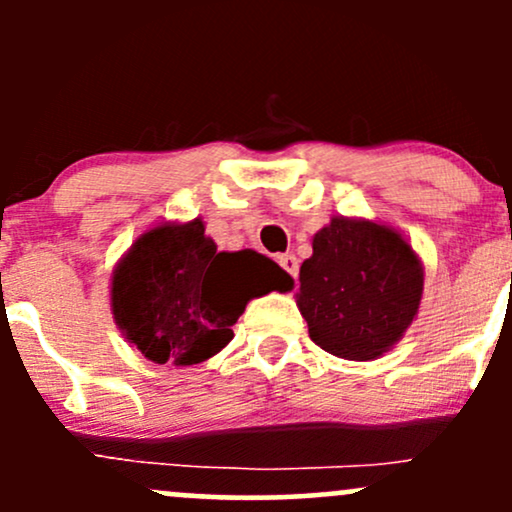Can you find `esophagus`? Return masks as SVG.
Wrapping results in <instances>:
<instances>
[{
	"label": "esophagus",
	"mask_w": 512,
	"mask_h": 512,
	"mask_svg": "<svg viewBox=\"0 0 512 512\" xmlns=\"http://www.w3.org/2000/svg\"><path fill=\"white\" fill-rule=\"evenodd\" d=\"M279 264L286 274H291L293 279H298V257L296 255H279Z\"/></svg>",
	"instance_id": "34e87169"
}]
</instances>
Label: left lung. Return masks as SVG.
I'll use <instances>...</instances> for the list:
<instances>
[{"label":"left lung","mask_w":512,"mask_h":512,"mask_svg":"<svg viewBox=\"0 0 512 512\" xmlns=\"http://www.w3.org/2000/svg\"><path fill=\"white\" fill-rule=\"evenodd\" d=\"M424 264L387 223L334 216L301 264L296 305L327 354L373 361L404 337L419 313Z\"/></svg>","instance_id":"obj_1"}]
</instances>
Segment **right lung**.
Instances as JSON below:
<instances>
[{"mask_svg":"<svg viewBox=\"0 0 512 512\" xmlns=\"http://www.w3.org/2000/svg\"><path fill=\"white\" fill-rule=\"evenodd\" d=\"M291 289V276L260 252L216 250L202 219L163 221L115 264L110 310L149 361L195 366L231 342L252 298Z\"/></svg>","mask_w":512,"mask_h":512,"instance_id":"obj_1","label":"right lung"}]
</instances>
